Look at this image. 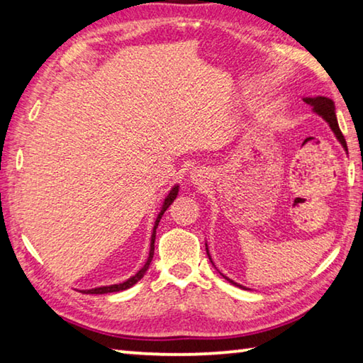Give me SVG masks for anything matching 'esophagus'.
<instances>
[{
    "instance_id": "esophagus-1",
    "label": "esophagus",
    "mask_w": 363,
    "mask_h": 363,
    "mask_svg": "<svg viewBox=\"0 0 363 363\" xmlns=\"http://www.w3.org/2000/svg\"><path fill=\"white\" fill-rule=\"evenodd\" d=\"M190 179H192V182L196 184V186H201V184H205L210 179V174H208L203 168H195L192 173H190Z\"/></svg>"
}]
</instances>
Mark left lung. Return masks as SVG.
<instances>
[{
  "mask_svg": "<svg viewBox=\"0 0 363 363\" xmlns=\"http://www.w3.org/2000/svg\"><path fill=\"white\" fill-rule=\"evenodd\" d=\"M304 101H306L307 104H311V106L314 107V110H315V112H317L318 115L323 116L325 121L328 123L331 130H333V133L336 134L337 140H340L344 149L347 150L346 139H344L342 133H341V130H340V126H337V120H336V115H335V104H333V101L328 99V97H322V96H320V97H314V99H311V97H307V99H304ZM206 253H208V248H206ZM208 257H210V255H208ZM210 261H211V257H210ZM227 280H229V279H227ZM229 281H230V284H233V285H237L235 281H232V280H229Z\"/></svg>",
  "mask_w": 363,
  "mask_h": 363,
  "instance_id": "8db88e82",
  "label": "left lung"
}]
</instances>
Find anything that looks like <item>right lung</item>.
<instances>
[{
    "label": "right lung",
    "instance_id": "1",
    "mask_svg": "<svg viewBox=\"0 0 363 363\" xmlns=\"http://www.w3.org/2000/svg\"><path fill=\"white\" fill-rule=\"evenodd\" d=\"M177 196V186L171 190V192L168 194L167 199H164V203H163V208L162 211H160L158 218L155 220V225H153V233H152V242H150V253H149V257H147V262L144 264V267L139 270V272L134 275V277L128 279L126 281H123V284H118V285H110V286H99V288H94V290H86L83 293L86 294H106V293H115V291H123V290H128V288H131L134 284H138V281L144 277V274L147 272V269H149L150 262H152V257H153V247H155V232H157V227H158V223L160 219H162L163 213L168 210L169 205L173 203L174 199Z\"/></svg>",
    "mask_w": 363,
    "mask_h": 363
}]
</instances>
